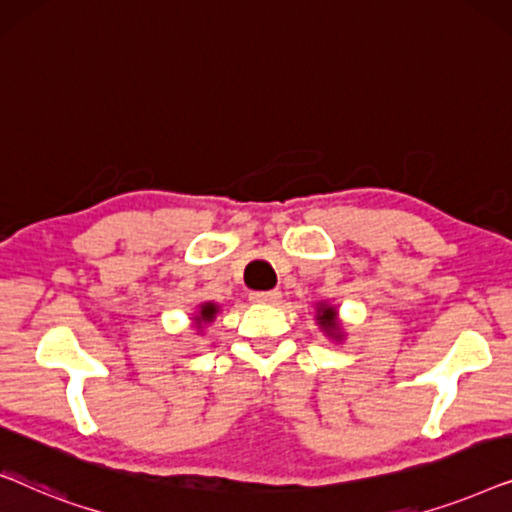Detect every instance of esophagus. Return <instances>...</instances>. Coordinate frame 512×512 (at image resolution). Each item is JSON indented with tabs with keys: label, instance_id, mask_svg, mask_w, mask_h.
<instances>
[{
	"label": "esophagus",
	"instance_id": "34e87169",
	"mask_svg": "<svg viewBox=\"0 0 512 512\" xmlns=\"http://www.w3.org/2000/svg\"><path fill=\"white\" fill-rule=\"evenodd\" d=\"M279 298H282V293L279 291H251L249 293L251 303H261V305H275V303H279Z\"/></svg>",
	"mask_w": 512,
	"mask_h": 512
}]
</instances>
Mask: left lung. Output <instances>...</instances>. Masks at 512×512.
Masks as SVG:
<instances>
[{
	"label": "left lung",
	"instance_id": "obj_1",
	"mask_svg": "<svg viewBox=\"0 0 512 512\" xmlns=\"http://www.w3.org/2000/svg\"><path fill=\"white\" fill-rule=\"evenodd\" d=\"M319 324H324L326 328H335V310L333 307H321V312H319Z\"/></svg>",
	"mask_w": 512,
	"mask_h": 512
}]
</instances>
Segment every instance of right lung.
Masks as SVG:
<instances>
[{
	"mask_svg": "<svg viewBox=\"0 0 512 512\" xmlns=\"http://www.w3.org/2000/svg\"><path fill=\"white\" fill-rule=\"evenodd\" d=\"M214 314H216V305H212V303L202 305V312H200L198 321H212V319H214Z\"/></svg>",
	"mask_w": 512,
	"mask_h": 512,
	"instance_id": "right-lung-1",
	"label": "right lung"
}]
</instances>
